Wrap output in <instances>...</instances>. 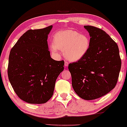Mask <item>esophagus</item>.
I'll use <instances>...</instances> for the list:
<instances>
[{"label": "esophagus", "mask_w": 127, "mask_h": 127, "mask_svg": "<svg viewBox=\"0 0 127 127\" xmlns=\"http://www.w3.org/2000/svg\"><path fill=\"white\" fill-rule=\"evenodd\" d=\"M68 64H69V63L67 61H65V63H64V65H65V67H67V66L68 65Z\"/></svg>", "instance_id": "esophagus-1"}]
</instances>
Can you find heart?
Segmentation results:
<instances>
[{"mask_svg":"<svg viewBox=\"0 0 127 127\" xmlns=\"http://www.w3.org/2000/svg\"><path fill=\"white\" fill-rule=\"evenodd\" d=\"M90 46V38L86 34L72 30L58 31L53 36L50 49L58 54L59 50L70 61L76 62L86 55Z\"/></svg>","mask_w":127,"mask_h":127,"instance_id":"b5f03b06","label":"heart"}]
</instances>
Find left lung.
Returning <instances> with one entry per match:
<instances>
[{
  "label": "left lung",
  "mask_w": 127,
  "mask_h": 127,
  "mask_svg": "<svg viewBox=\"0 0 127 127\" xmlns=\"http://www.w3.org/2000/svg\"><path fill=\"white\" fill-rule=\"evenodd\" d=\"M90 35V46L84 57L69 63L72 86L87 100L104 96L115 87L122 61L116 43L100 28L84 26Z\"/></svg>",
  "instance_id": "obj_1"
}]
</instances>
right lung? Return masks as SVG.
<instances>
[{
    "label": "right lung",
    "mask_w": 127,
    "mask_h": 127,
    "mask_svg": "<svg viewBox=\"0 0 127 127\" xmlns=\"http://www.w3.org/2000/svg\"><path fill=\"white\" fill-rule=\"evenodd\" d=\"M50 26L30 30L20 37L9 56L8 76L20 99L30 104H43L53 95L56 79L64 62L51 58L47 38Z\"/></svg>",
    "instance_id": "add662e5"
}]
</instances>
